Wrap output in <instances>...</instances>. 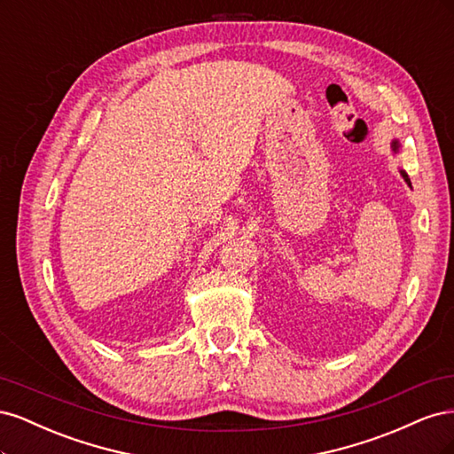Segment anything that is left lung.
<instances>
[{"instance_id":"left-lung-1","label":"left lung","mask_w":454,"mask_h":454,"mask_svg":"<svg viewBox=\"0 0 454 454\" xmlns=\"http://www.w3.org/2000/svg\"><path fill=\"white\" fill-rule=\"evenodd\" d=\"M394 151H397V142H394ZM402 176H403V177H405V182H407V184H409V185H411V180H409V176H407V174H405V172H403V170H402Z\"/></svg>"}]
</instances>
